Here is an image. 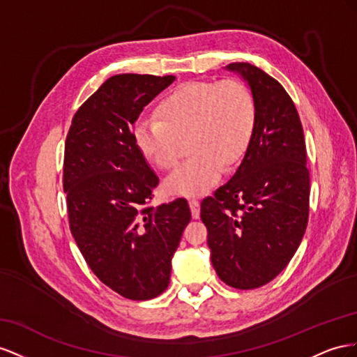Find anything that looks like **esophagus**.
<instances>
[{"label":"esophagus","instance_id":"obj_1","mask_svg":"<svg viewBox=\"0 0 357 357\" xmlns=\"http://www.w3.org/2000/svg\"><path fill=\"white\" fill-rule=\"evenodd\" d=\"M188 203H190L192 218H199L200 217V202L196 200V199H191Z\"/></svg>","mask_w":357,"mask_h":357}]
</instances>
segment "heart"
Segmentation results:
<instances>
[{"label": "heart", "mask_w": 357, "mask_h": 357, "mask_svg": "<svg viewBox=\"0 0 357 357\" xmlns=\"http://www.w3.org/2000/svg\"><path fill=\"white\" fill-rule=\"evenodd\" d=\"M160 118H142L135 139L152 165L170 169L188 139L191 158L165 181L169 195L196 197L215 187L224 172L245 155L257 124L251 89L239 80H195L178 86L161 101Z\"/></svg>", "instance_id": "b5f03b06"}]
</instances>
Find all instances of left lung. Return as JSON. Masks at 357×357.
<instances>
[{"mask_svg": "<svg viewBox=\"0 0 357 357\" xmlns=\"http://www.w3.org/2000/svg\"><path fill=\"white\" fill-rule=\"evenodd\" d=\"M248 84L257 124L227 184L203 199L212 266L230 287L272 281L296 252L308 224L310 172L299 114L282 85L248 63L226 67Z\"/></svg>", "mask_w": 357, "mask_h": 357, "instance_id": "obj_1", "label": "left lung"}]
</instances>
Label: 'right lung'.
I'll use <instances>...</instances> for the list:
<instances>
[{"mask_svg":"<svg viewBox=\"0 0 357 357\" xmlns=\"http://www.w3.org/2000/svg\"><path fill=\"white\" fill-rule=\"evenodd\" d=\"M175 76L116 75L79 107L66 139L64 191L70 230L96 277L131 301L170 282L191 212L185 199L149 206L158 176L137 148L142 110Z\"/></svg>","mask_w":357,"mask_h":357,"instance_id":"add662e5","label":"right lung"}]
</instances>
